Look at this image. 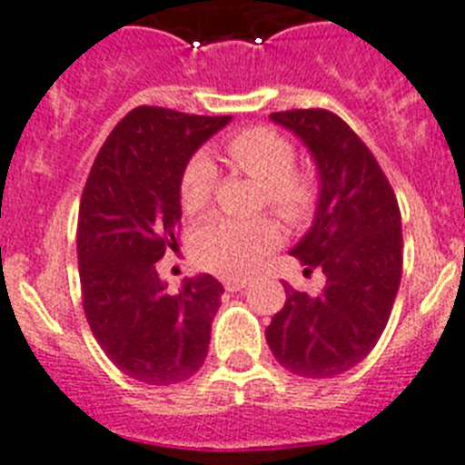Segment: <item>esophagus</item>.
Instances as JSON below:
<instances>
[{
    "mask_svg": "<svg viewBox=\"0 0 465 465\" xmlns=\"http://www.w3.org/2000/svg\"><path fill=\"white\" fill-rule=\"evenodd\" d=\"M247 284V277H228V280H225V289H228V292H242Z\"/></svg>",
    "mask_w": 465,
    "mask_h": 465,
    "instance_id": "34e87169",
    "label": "esophagus"
}]
</instances>
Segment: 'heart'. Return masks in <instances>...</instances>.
Wrapping results in <instances>:
<instances>
[{
    "instance_id": "b5f03b06",
    "label": "heart",
    "mask_w": 465,
    "mask_h": 465,
    "mask_svg": "<svg viewBox=\"0 0 465 465\" xmlns=\"http://www.w3.org/2000/svg\"><path fill=\"white\" fill-rule=\"evenodd\" d=\"M225 160L237 172L263 183L265 202L289 223H301L312 213L317 183L308 172H293L296 153L280 131L256 126L235 134L225 143ZM216 164L204 153L194 154L181 178V204L194 216L212 204L216 190ZM282 235L271 218H213L194 237V253L204 268L221 275H247L280 244Z\"/></svg>"
}]
</instances>
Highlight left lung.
<instances>
[{"label":"left lung","mask_w":465,"mask_h":465,"mask_svg":"<svg viewBox=\"0 0 465 465\" xmlns=\"http://www.w3.org/2000/svg\"><path fill=\"white\" fill-rule=\"evenodd\" d=\"M271 119L315 162V216L289 253L305 272L320 268L327 284L315 296L287 284L265 339L284 369L329 379L362 362L386 329L402 280L400 206L374 154L334 113L289 110Z\"/></svg>","instance_id":"1"}]
</instances>
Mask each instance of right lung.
Listing matches in <instances>:
<instances>
[{
    "label": "right lung",
    "instance_id": "obj_1",
    "mask_svg": "<svg viewBox=\"0 0 465 465\" xmlns=\"http://www.w3.org/2000/svg\"><path fill=\"white\" fill-rule=\"evenodd\" d=\"M230 119L131 110L103 143L82 193L77 259L86 320L114 367L148 386L190 379L209 352L221 282L202 272L169 292L157 261L178 247L185 166Z\"/></svg>",
    "mask_w": 465,
    "mask_h": 465
}]
</instances>
